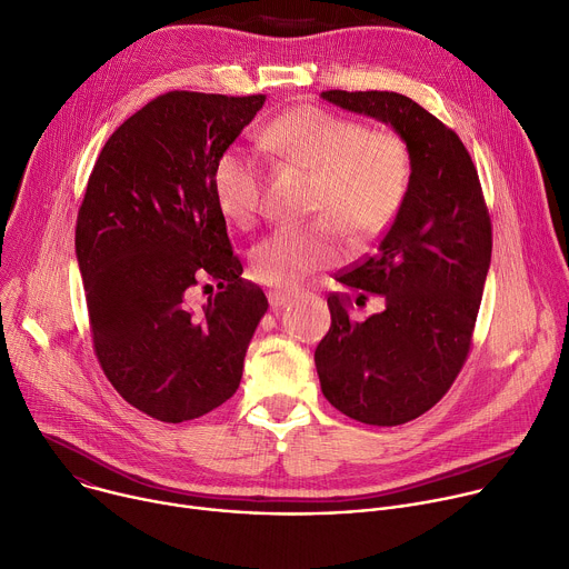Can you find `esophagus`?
Returning a JSON list of instances; mask_svg holds the SVG:
<instances>
[{"instance_id": "esophagus-1", "label": "esophagus", "mask_w": 569, "mask_h": 569, "mask_svg": "<svg viewBox=\"0 0 569 569\" xmlns=\"http://www.w3.org/2000/svg\"><path fill=\"white\" fill-rule=\"evenodd\" d=\"M295 295L290 292V290H270L268 292V301H270V306L277 310V308H283L290 299H292Z\"/></svg>"}]
</instances>
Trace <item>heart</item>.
<instances>
[{
  "label": "heart",
  "instance_id": "1",
  "mask_svg": "<svg viewBox=\"0 0 569 569\" xmlns=\"http://www.w3.org/2000/svg\"><path fill=\"white\" fill-rule=\"evenodd\" d=\"M263 141L297 169L315 173L310 211L319 218L283 224L252 250L254 277L268 286L292 288L308 274L336 266L347 254L342 227L360 238H376L391 227L412 182L410 146L398 132L317 106H297L277 117ZM218 209L248 227L261 211L266 176L246 148H227L213 167Z\"/></svg>",
  "mask_w": 569,
  "mask_h": 569
}]
</instances>
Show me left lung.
Wrapping results in <instances>:
<instances>
[{"mask_svg":"<svg viewBox=\"0 0 569 569\" xmlns=\"http://www.w3.org/2000/svg\"><path fill=\"white\" fill-rule=\"evenodd\" d=\"M347 112L393 128L410 146L412 182L378 250L338 277L358 295H380L385 310L353 321L329 297L331 329L315 349L323 396L367 426H400L450 389L466 362L491 266V218L461 139L396 92H321Z\"/></svg>","mask_w":569,"mask_h":569,"instance_id":"1","label":"left lung"}]
</instances>
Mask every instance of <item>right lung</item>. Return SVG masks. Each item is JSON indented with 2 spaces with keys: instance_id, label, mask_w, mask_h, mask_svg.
I'll return each instance as SVG.
<instances>
[{
  "instance_id": "1",
  "label": "right lung",
  "mask_w": 569,
  "mask_h": 569,
  "mask_svg": "<svg viewBox=\"0 0 569 569\" xmlns=\"http://www.w3.org/2000/svg\"><path fill=\"white\" fill-rule=\"evenodd\" d=\"M266 97L169 92L123 121L103 146L76 220L97 358L143 415L182 423L227 398L268 310L242 279L213 167ZM216 280L200 308L192 290Z\"/></svg>"
}]
</instances>
